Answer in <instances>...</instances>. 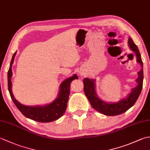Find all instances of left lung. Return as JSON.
Segmentation results:
<instances>
[{
	"mask_svg": "<svg viewBox=\"0 0 150 150\" xmlns=\"http://www.w3.org/2000/svg\"><path fill=\"white\" fill-rule=\"evenodd\" d=\"M128 44L129 48L135 53L137 62L141 66V69L137 73L138 78L135 81L137 86L132 88L131 92L126 98H122L117 103L105 102L98 97L96 92L95 79L85 78L83 80L84 91L86 96L95 110L105 115L114 116L122 114L132 107L137 100L142 90L143 83V63L137 46L133 42L131 37L128 38Z\"/></svg>",
	"mask_w": 150,
	"mask_h": 150,
	"instance_id": "1",
	"label": "left lung"
}]
</instances>
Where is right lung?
<instances>
[{
    "instance_id": "obj_1",
    "label": "right lung",
    "mask_w": 150,
    "mask_h": 150,
    "mask_svg": "<svg viewBox=\"0 0 150 150\" xmlns=\"http://www.w3.org/2000/svg\"><path fill=\"white\" fill-rule=\"evenodd\" d=\"M16 55V52L13 54L10 62V66L8 72V90L15 106L19 111L28 118V119L37 121L39 122H50L52 121L59 119L65 113L67 103L68 101L69 95L70 93V83L72 81L77 79L78 77L76 74H74L71 77L66 79L62 82L59 86V91L58 96L52 103L46 104L44 106H25L19 103L15 99L12 92V83L11 79L12 77V64L13 63L14 59Z\"/></svg>"
}]
</instances>
